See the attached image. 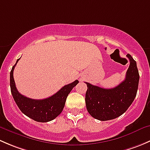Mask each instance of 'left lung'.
<instances>
[{
    "label": "left lung",
    "instance_id": "8db88e82",
    "mask_svg": "<svg viewBox=\"0 0 150 150\" xmlns=\"http://www.w3.org/2000/svg\"><path fill=\"white\" fill-rule=\"evenodd\" d=\"M130 65L125 78L113 88H103L88 83L86 93V108L89 114L99 120H110L123 114L137 96L139 74L137 62L129 54Z\"/></svg>",
    "mask_w": 150,
    "mask_h": 150
}]
</instances>
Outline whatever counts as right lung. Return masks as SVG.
Listing matches in <instances>:
<instances>
[{
  "mask_svg": "<svg viewBox=\"0 0 150 150\" xmlns=\"http://www.w3.org/2000/svg\"><path fill=\"white\" fill-rule=\"evenodd\" d=\"M19 60V59H18L10 72L11 91L15 102L22 113L35 121L46 122L54 120L62 112L68 94L78 83V81L76 80L66 85L55 94L46 99H30L19 93L15 85L13 69Z\"/></svg>",
  "mask_w": 150,
  "mask_h": 150,
  "instance_id": "1",
  "label": "right lung"
}]
</instances>
